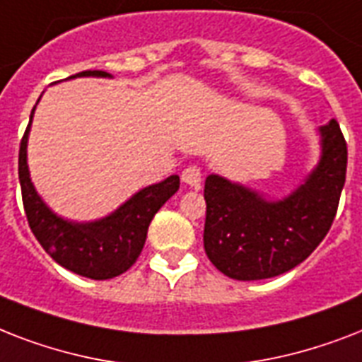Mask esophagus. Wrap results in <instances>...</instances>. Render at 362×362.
I'll return each instance as SVG.
<instances>
[{"label":"esophagus","mask_w":362,"mask_h":362,"mask_svg":"<svg viewBox=\"0 0 362 362\" xmlns=\"http://www.w3.org/2000/svg\"><path fill=\"white\" fill-rule=\"evenodd\" d=\"M201 167L197 165H187L186 169L182 170V180L186 182L187 186H199V182H201Z\"/></svg>","instance_id":"1"}]
</instances>
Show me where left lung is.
Returning <instances> with one entry per match:
<instances>
[{
	"label": "left lung",
	"instance_id": "obj_1",
	"mask_svg": "<svg viewBox=\"0 0 362 362\" xmlns=\"http://www.w3.org/2000/svg\"><path fill=\"white\" fill-rule=\"evenodd\" d=\"M320 163L280 201L210 175L204 182V252L233 280L274 278L300 264L325 238L346 182L348 144L332 118L320 127Z\"/></svg>",
	"mask_w": 362,
	"mask_h": 362
}]
</instances>
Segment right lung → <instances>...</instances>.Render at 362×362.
Segmentation results:
<instances>
[{
	"label": "right lung",
	"instance_id": "right-lung-1",
	"mask_svg": "<svg viewBox=\"0 0 362 362\" xmlns=\"http://www.w3.org/2000/svg\"><path fill=\"white\" fill-rule=\"evenodd\" d=\"M75 76L110 75L105 71H82L69 78ZM33 112L35 107L31 110L30 124L25 127L18 152L22 203L31 233L56 263L75 274L92 280H109L120 276L122 272L131 269L136 257L141 255L150 221L156 212L178 192L180 178L178 175H173L159 184L142 187L129 201H125L120 209H116L112 214L105 216L101 220L88 223L64 220L48 209L31 184L28 169V135Z\"/></svg>",
	"mask_w": 362,
	"mask_h": 362
}]
</instances>
